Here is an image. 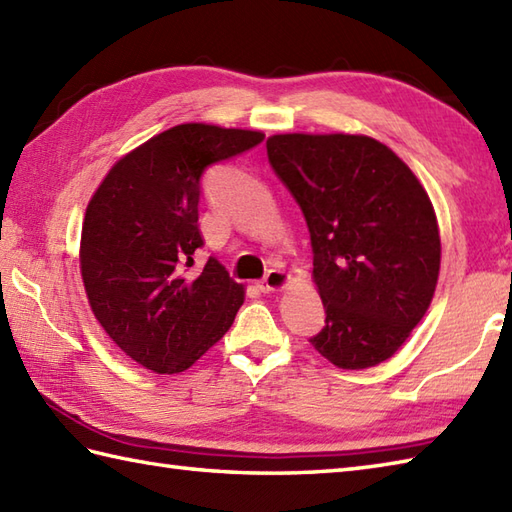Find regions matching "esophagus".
I'll use <instances>...</instances> for the list:
<instances>
[{"instance_id":"esophagus-1","label":"esophagus","mask_w":512,"mask_h":512,"mask_svg":"<svg viewBox=\"0 0 512 512\" xmlns=\"http://www.w3.org/2000/svg\"><path fill=\"white\" fill-rule=\"evenodd\" d=\"M286 284H288V275L284 273V270L273 268V270H268V275L259 281L257 286L262 292H275V290L286 288Z\"/></svg>"}]
</instances>
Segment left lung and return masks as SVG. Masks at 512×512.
Wrapping results in <instances>:
<instances>
[{"mask_svg":"<svg viewBox=\"0 0 512 512\" xmlns=\"http://www.w3.org/2000/svg\"><path fill=\"white\" fill-rule=\"evenodd\" d=\"M266 149L310 231L325 308L312 347L341 369L387 361L438 284L440 233L427 191L369 136L277 134Z\"/></svg>","mask_w":512,"mask_h":512,"instance_id":"8db88e82","label":"left lung"}]
</instances>
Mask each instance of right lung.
Segmentation results:
<instances>
[{"mask_svg":"<svg viewBox=\"0 0 512 512\" xmlns=\"http://www.w3.org/2000/svg\"><path fill=\"white\" fill-rule=\"evenodd\" d=\"M262 132L187 123L129 151L85 211L81 275L94 317L156 374L191 367L231 328L244 286L217 259L191 273L202 176L257 147Z\"/></svg>","mask_w":512,"mask_h":512,"instance_id":"1","label":"right lung"}]
</instances>
